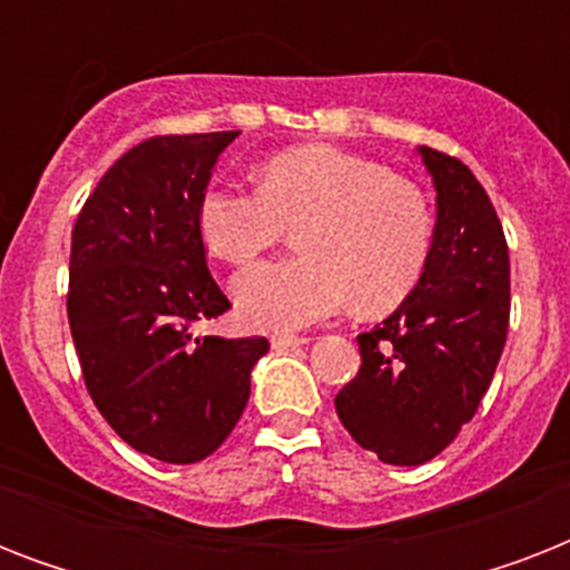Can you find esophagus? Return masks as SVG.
I'll return each mask as SVG.
<instances>
[{"mask_svg":"<svg viewBox=\"0 0 570 570\" xmlns=\"http://www.w3.org/2000/svg\"><path fill=\"white\" fill-rule=\"evenodd\" d=\"M298 346H307V337H298V334H275V337H272V348H277V352Z\"/></svg>","mask_w":570,"mask_h":570,"instance_id":"1","label":"esophagus"}]
</instances>
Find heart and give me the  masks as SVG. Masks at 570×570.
Listing matches in <instances>:
<instances>
[{
  "instance_id": "b5f03b06",
  "label": "heart",
  "mask_w": 570,
  "mask_h": 570,
  "mask_svg": "<svg viewBox=\"0 0 570 570\" xmlns=\"http://www.w3.org/2000/svg\"><path fill=\"white\" fill-rule=\"evenodd\" d=\"M293 263H263L233 281L248 325L298 331L352 302L379 316L414 293L432 250V215L414 183L334 145H298L259 165V189H206L197 230L206 250L245 266L298 227Z\"/></svg>"
}]
</instances>
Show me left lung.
<instances>
[{"label": "left lung", "mask_w": 570, "mask_h": 570, "mask_svg": "<svg viewBox=\"0 0 570 570\" xmlns=\"http://www.w3.org/2000/svg\"><path fill=\"white\" fill-rule=\"evenodd\" d=\"M434 186L429 263L414 293L357 334L361 370L340 390V423L384 464L432 461L476 414L509 331V248L468 165L416 147Z\"/></svg>", "instance_id": "obj_1"}]
</instances>
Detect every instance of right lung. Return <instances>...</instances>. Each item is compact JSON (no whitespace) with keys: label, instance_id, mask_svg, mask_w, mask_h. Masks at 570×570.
Wrapping results in <instances>:
<instances>
[{"label":"right lung","instance_id":"right-lung-1","mask_svg":"<svg viewBox=\"0 0 570 570\" xmlns=\"http://www.w3.org/2000/svg\"><path fill=\"white\" fill-rule=\"evenodd\" d=\"M239 132L147 138L102 174L76 218L67 320L106 423L150 459L213 455L250 396L266 337H195L230 302L206 268L197 204Z\"/></svg>","mask_w":570,"mask_h":570}]
</instances>
